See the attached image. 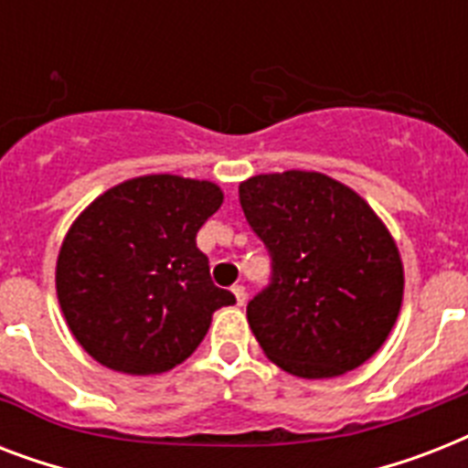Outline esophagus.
<instances>
[{"instance_id":"34e87169","label":"esophagus","mask_w":468,"mask_h":468,"mask_svg":"<svg viewBox=\"0 0 468 468\" xmlns=\"http://www.w3.org/2000/svg\"><path fill=\"white\" fill-rule=\"evenodd\" d=\"M233 296H235V303H238V306H242V303H245V299H248V293H245V286L235 284L233 286Z\"/></svg>"}]
</instances>
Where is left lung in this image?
Listing matches in <instances>:
<instances>
[{
	"mask_svg": "<svg viewBox=\"0 0 468 468\" xmlns=\"http://www.w3.org/2000/svg\"><path fill=\"white\" fill-rule=\"evenodd\" d=\"M238 191L271 255V284L248 303L267 359L301 378L362 367L391 335L403 303V262L384 220L323 172L255 175Z\"/></svg>",
	"mask_w": 468,
	"mask_h": 468,
	"instance_id": "obj_1",
	"label": "left lung"
}]
</instances>
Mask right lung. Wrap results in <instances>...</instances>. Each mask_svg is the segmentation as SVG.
<instances>
[{
    "mask_svg": "<svg viewBox=\"0 0 468 468\" xmlns=\"http://www.w3.org/2000/svg\"><path fill=\"white\" fill-rule=\"evenodd\" d=\"M220 204L218 184L143 175L77 216L58 252L55 292L91 359L131 377L165 374L201 345L213 313L233 306L197 248Z\"/></svg>",
    "mask_w": 468,
    "mask_h": 468,
    "instance_id": "obj_1",
    "label": "right lung"
}]
</instances>
